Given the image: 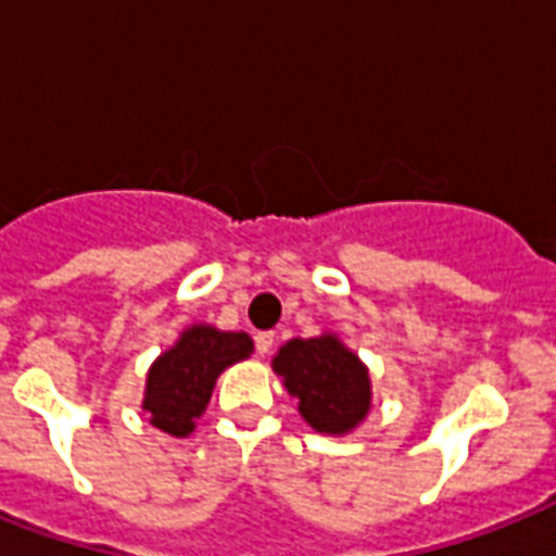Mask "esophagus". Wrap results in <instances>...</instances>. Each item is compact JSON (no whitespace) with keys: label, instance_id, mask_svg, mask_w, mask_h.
<instances>
[{"label":"esophagus","instance_id":"1","mask_svg":"<svg viewBox=\"0 0 556 556\" xmlns=\"http://www.w3.org/2000/svg\"><path fill=\"white\" fill-rule=\"evenodd\" d=\"M270 349H274V331H260V334H256V352L265 357Z\"/></svg>","mask_w":556,"mask_h":556}]
</instances>
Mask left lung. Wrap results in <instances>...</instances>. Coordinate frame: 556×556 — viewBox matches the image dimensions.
Segmentation results:
<instances>
[{
  "label": "left lung",
  "instance_id": "8db88e82",
  "mask_svg": "<svg viewBox=\"0 0 556 556\" xmlns=\"http://www.w3.org/2000/svg\"><path fill=\"white\" fill-rule=\"evenodd\" d=\"M270 366L300 401V415L317 432L346 435L369 415V369L340 343L338 334L288 340Z\"/></svg>",
  "mask_w": 556,
  "mask_h": 556
}]
</instances>
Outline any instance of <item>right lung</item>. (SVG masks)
<instances>
[{"mask_svg":"<svg viewBox=\"0 0 556 556\" xmlns=\"http://www.w3.org/2000/svg\"><path fill=\"white\" fill-rule=\"evenodd\" d=\"M251 352L253 340L244 331H218L204 323L181 331L176 346L161 352L147 375L141 406L152 427L176 439L190 435L195 418L207 409L218 375Z\"/></svg>","mask_w":556,"mask_h":556,"instance_id":"right-lung-1","label":"right lung"}]
</instances>
